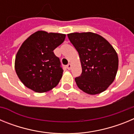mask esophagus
Listing matches in <instances>:
<instances>
[{
  "instance_id": "34e87169",
  "label": "esophagus",
  "mask_w": 134,
  "mask_h": 134,
  "mask_svg": "<svg viewBox=\"0 0 134 134\" xmlns=\"http://www.w3.org/2000/svg\"><path fill=\"white\" fill-rule=\"evenodd\" d=\"M66 68H67L68 70H70L71 68H72V65H71V64H68L66 66Z\"/></svg>"
}]
</instances>
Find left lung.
Wrapping results in <instances>:
<instances>
[{
	"instance_id": "obj_1",
	"label": "left lung",
	"mask_w": 134,
	"mask_h": 134,
	"mask_svg": "<svg viewBox=\"0 0 134 134\" xmlns=\"http://www.w3.org/2000/svg\"><path fill=\"white\" fill-rule=\"evenodd\" d=\"M70 42L79 52L82 74L75 78L78 87L89 94L102 93L115 80L118 69V54L113 46L97 34L72 33Z\"/></svg>"
}]
</instances>
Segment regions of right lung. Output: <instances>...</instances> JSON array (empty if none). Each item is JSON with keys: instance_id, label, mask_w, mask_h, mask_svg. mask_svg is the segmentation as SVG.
<instances>
[{"instance_id": "1", "label": "right lung", "mask_w": 134, "mask_h": 134, "mask_svg": "<svg viewBox=\"0 0 134 134\" xmlns=\"http://www.w3.org/2000/svg\"><path fill=\"white\" fill-rule=\"evenodd\" d=\"M65 37V34L38 31L22 43L15 58V68L27 88L45 93L58 85L64 70L54 50Z\"/></svg>"}]
</instances>
